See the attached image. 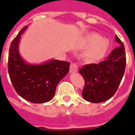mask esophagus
I'll use <instances>...</instances> for the list:
<instances>
[{
	"mask_svg": "<svg viewBox=\"0 0 135 135\" xmlns=\"http://www.w3.org/2000/svg\"><path fill=\"white\" fill-rule=\"evenodd\" d=\"M78 71V65L75 63H71L70 66V72L71 73H75Z\"/></svg>",
	"mask_w": 135,
	"mask_h": 135,
	"instance_id": "obj_1",
	"label": "esophagus"
}]
</instances>
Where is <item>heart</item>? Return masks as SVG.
I'll list each match as a JSON object with an SVG mask.
<instances>
[{"label": "heart", "instance_id": "obj_1", "mask_svg": "<svg viewBox=\"0 0 135 135\" xmlns=\"http://www.w3.org/2000/svg\"><path fill=\"white\" fill-rule=\"evenodd\" d=\"M88 42L93 44L86 53V56L91 61H98L106 54L109 47V42L106 39H102L97 34L91 35L88 37Z\"/></svg>", "mask_w": 135, "mask_h": 135}]
</instances>
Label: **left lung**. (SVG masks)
<instances>
[{
  "label": "left lung",
  "mask_w": 135,
  "mask_h": 135,
  "mask_svg": "<svg viewBox=\"0 0 135 135\" xmlns=\"http://www.w3.org/2000/svg\"><path fill=\"white\" fill-rule=\"evenodd\" d=\"M119 47L112 50L105 61L98 64L85 65L79 69L84 77L85 86L82 95L87 101L98 103L110 99L119 88L126 67L124 46L116 35Z\"/></svg>",
  "instance_id": "1"
}]
</instances>
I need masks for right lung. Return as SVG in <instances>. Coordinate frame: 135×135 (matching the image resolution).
I'll use <instances>...</instances> for the list:
<instances>
[{
    "label": "right lung",
    "instance_id": "right-lung-1",
    "mask_svg": "<svg viewBox=\"0 0 135 135\" xmlns=\"http://www.w3.org/2000/svg\"><path fill=\"white\" fill-rule=\"evenodd\" d=\"M26 26L11 42L8 70L13 88L20 96L34 103L50 100L55 95L59 82L69 71V62L56 59L41 64H31L20 56L19 44Z\"/></svg>",
    "mask_w": 135,
    "mask_h": 135
}]
</instances>
